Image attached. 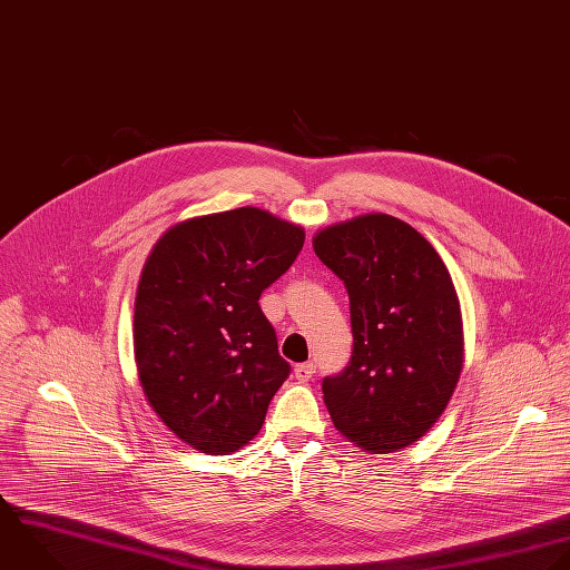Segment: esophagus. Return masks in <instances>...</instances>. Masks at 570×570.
<instances>
[{
	"label": "esophagus",
	"instance_id": "obj_1",
	"mask_svg": "<svg viewBox=\"0 0 570 570\" xmlns=\"http://www.w3.org/2000/svg\"><path fill=\"white\" fill-rule=\"evenodd\" d=\"M293 375L297 382H308L313 375H315V364L313 362H306V364H297L293 368Z\"/></svg>",
	"mask_w": 570,
	"mask_h": 570
}]
</instances>
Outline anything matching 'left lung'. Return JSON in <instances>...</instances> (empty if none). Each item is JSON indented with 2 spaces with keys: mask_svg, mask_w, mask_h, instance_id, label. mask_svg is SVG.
I'll return each mask as SVG.
<instances>
[{
  "mask_svg": "<svg viewBox=\"0 0 570 570\" xmlns=\"http://www.w3.org/2000/svg\"><path fill=\"white\" fill-rule=\"evenodd\" d=\"M313 248L351 299V362L322 384L331 420L371 455L402 451L442 417L464 366L451 273L424 235L386 213L331 224Z\"/></svg>",
  "mask_w": 570,
  "mask_h": 570,
  "instance_id": "obj_1",
  "label": "left lung"
}]
</instances>
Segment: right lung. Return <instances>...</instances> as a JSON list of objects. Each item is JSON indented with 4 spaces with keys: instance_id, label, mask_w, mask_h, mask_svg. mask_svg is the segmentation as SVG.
Masks as SVG:
<instances>
[{
    "instance_id": "add662e5",
    "label": "right lung",
    "mask_w": 570,
    "mask_h": 570,
    "mask_svg": "<svg viewBox=\"0 0 570 570\" xmlns=\"http://www.w3.org/2000/svg\"><path fill=\"white\" fill-rule=\"evenodd\" d=\"M304 237L302 226L242 206L177 222L155 242L135 297L137 375L157 417L195 451L246 446L288 377L257 302Z\"/></svg>"
}]
</instances>
